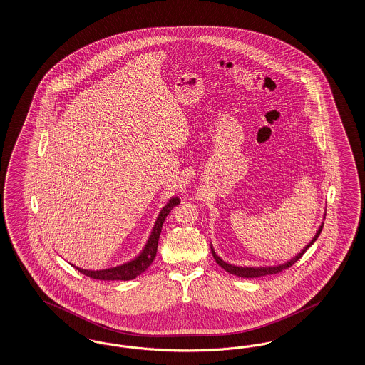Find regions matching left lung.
Masks as SVG:
<instances>
[{"mask_svg":"<svg viewBox=\"0 0 365 365\" xmlns=\"http://www.w3.org/2000/svg\"><path fill=\"white\" fill-rule=\"evenodd\" d=\"M325 218V217H324ZM322 226H324V222L321 223L320 227H319V230L316 232L314 234V237L312 238V241H310L301 252H299V255H294L293 258H290L289 261L287 262H284V264H279V265L274 266H237L232 265V264H229V262H225L223 259H222L220 255L215 253V250H214V247H212V245H211V253L214 255V258H215V262L218 264V265L221 266L222 269H225L227 273H230V274H234V276L237 277H242V278H257V277H264L269 276V274H277V273H279V272H282V270H285L287 267H290V266L293 265V264H296L297 261H299V258L304 255V253L309 249L310 246L314 243V241L319 238V235H320L321 230H322Z\"/></svg>","mask_w":365,"mask_h":365,"instance_id":"obj_1","label":"left lung"}]
</instances>
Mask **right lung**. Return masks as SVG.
<instances>
[{"label": "right lung", "mask_w": 365, "mask_h": 365, "mask_svg": "<svg viewBox=\"0 0 365 365\" xmlns=\"http://www.w3.org/2000/svg\"><path fill=\"white\" fill-rule=\"evenodd\" d=\"M179 203H180V199L178 197H173L167 202V205H165V207L159 212V215L155 221L154 227H153L151 234L144 245L142 252L131 261L122 264V265L108 267V269H101V270H87V269H81L78 266H72L76 267V270L83 273L84 276L91 277L93 279H100V281H128V279H133L135 277L140 276L154 261L163 222L166 220L168 212Z\"/></svg>", "instance_id": "right-lung-1"}]
</instances>
